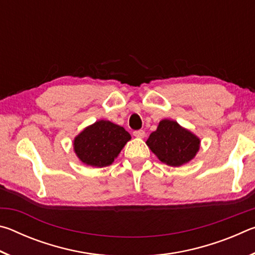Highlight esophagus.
Masks as SVG:
<instances>
[{"label":"esophagus","instance_id":"1","mask_svg":"<svg viewBox=\"0 0 255 255\" xmlns=\"http://www.w3.org/2000/svg\"><path fill=\"white\" fill-rule=\"evenodd\" d=\"M132 133H133V136L138 137V138H144L146 135L144 130H135Z\"/></svg>","mask_w":255,"mask_h":255}]
</instances>
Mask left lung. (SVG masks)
Instances as JSON below:
<instances>
[{
  "label": "left lung",
  "instance_id": "obj_1",
  "mask_svg": "<svg viewBox=\"0 0 255 255\" xmlns=\"http://www.w3.org/2000/svg\"><path fill=\"white\" fill-rule=\"evenodd\" d=\"M158 159L171 166H180L195 157L200 140L173 120L164 119L146 141Z\"/></svg>",
  "mask_w": 255,
  "mask_h": 255
}]
</instances>
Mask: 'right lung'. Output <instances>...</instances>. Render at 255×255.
<instances>
[{"mask_svg": "<svg viewBox=\"0 0 255 255\" xmlns=\"http://www.w3.org/2000/svg\"><path fill=\"white\" fill-rule=\"evenodd\" d=\"M130 138L124 127L108 120H99L75 138L74 149L84 164L102 167L115 161Z\"/></svg>", "mask_w": 255, "mask_h": 255, "instance_id": "right-lung-1", "label": "right lung"}]
</instances>
